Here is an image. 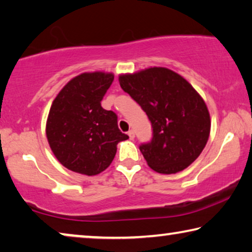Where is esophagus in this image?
Segmentation results:
<instances>
[{
	"label": "esophagus",
	"instance_id": "34e87169",
	"mask_svg": "<svg viewBox=\"0 0 252 252\" xmlns=\"http://www.w3.org/2000/svg\"><path fill=\"white\" fill-rule=\"evenodd\" d=\"M128 136H129V138H130V139H134V138H135V133H134V130H131V129H130V130L128 131Z\"/></svg>",
	"mask_w": 252,
	"mask_h": 252
}]
</instances>
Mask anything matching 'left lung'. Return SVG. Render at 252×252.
<instances>
[{"label": "left lung", "instance_id": "1", "mask_svg": "<svg viewBox=\"0 0 252 252\" xmlns=\"http://www.w3.org/2000/svg\"><path fill=\"white\" fill-rule=\"evenodd\" d=\"M118 80L152 125L151 142L139 146L150 168L171 175L190 165L202 153L211 131L210 113L198 92L165 67L123 74Z\"/></svg>", "mask_w": 252, "mask_h": 252}]
</instances>
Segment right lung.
<instances>
[{"mask_svg": "<svg viewBox=\"0 0 252 252\" xmlns=\"http://www.w3.org/2000/svg\"><path fill=\"white\" fill-rule=\"evenodd\" d=\"M113 81V73H82L53 101L46 135L54 156L71 171L102 172L113 162L118 143L128 138L118 128L117 115L101 107Z\"/></svg>", "mask_w": 252, "mask_h": 252, "instance_id": "add662e5", "label": "right lung"}]
</instances>
